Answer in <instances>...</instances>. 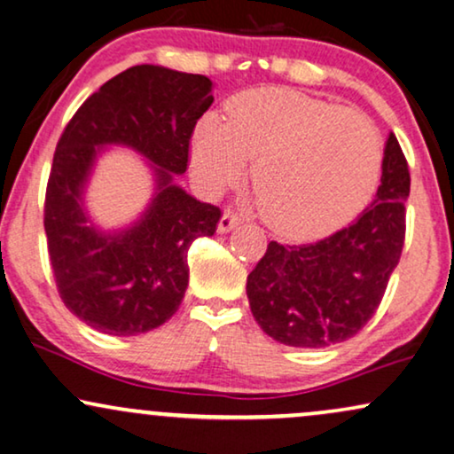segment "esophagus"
<instances>
[{
  "mask_svg": "<svg viewBox=\"0 0 454 454\" xmlns=\"http://www.w3.org/2000/svg\"><path fill=\"white\" fill-rule=\"evenodd\" d=\"M237 226H239V215L232 214V211H223V215L220 217V222H217V232H220V234L231 232Z\"/></svg>",
  "mask_w": 454,
  "mask_h": 454,
  "instance_id": "1",
  "label": "esophagus"
}]
</instances>
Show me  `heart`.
Segmentation results:
<instances>
[{"mask_svg":"<svg viewBox=\"0 0 454 454\" xmlns=\"http://www.w3.org/2000/svg\"><path fill=\"white\" fill-rule=\"evenodd\" d=\"M251 182L270 226L286 239H317L358 215L380 184L383 145L366 114L286 90H255L194 129L191 165L220 192Z\"/></svg>","mask_w":454,"mask_h":454,"instance_id":"obj_1","label":"heart"}]
</instances>
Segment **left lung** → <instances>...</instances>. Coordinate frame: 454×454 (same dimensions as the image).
Instances as JSON below:
<instances>
[{
  "label": "left lung",
  "mask_w": 454,
  "mask_h": 454,
  "mask_svg": "<svg viewBox=\"0 0 454 454\" xmlns=\"http://www.w3.org/2000/svg\"><path fill=\"white\" fill-rule=\"evenodd\" d=\"M409 192V165L389 131L381 184L358 220L318 243L270 240L247 277V297L262 331L285 346L326 348L363 329L403 254Z\"/></svg>",
  "instance_id": "1"
}]
</instances>
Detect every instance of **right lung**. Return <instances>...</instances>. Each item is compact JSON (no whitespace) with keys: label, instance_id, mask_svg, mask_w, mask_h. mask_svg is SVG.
Instances as JSON below:
<instances>
[{"label":"right lung","instance_id":"obj_1","mask_svg":"<svg viewBox=\"0 0 454 454\" xmlns=\"http://www.w3.org/2000/svg\"><path fill=\"white\" fill-rule=\"evenodd\" d=\"M214 82L159 65L119 73L79 106L62 131L45 191L43 226L65 306L91 329L129 337L157 329L184 300L188 247L214 237L220 209L176 184L194 125L214 102ZM108 145L147 159L152 203L123 229L90 220L84 191Z\"/></svg>","mask_w":454,"mask_h":454}]
</instances>
